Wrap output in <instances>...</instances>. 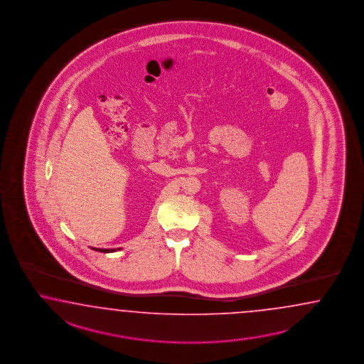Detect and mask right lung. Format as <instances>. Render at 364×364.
<instances>
[{
    "label": "right lung",
    "instance_id": "1",
    "mask_svg": "<svg viewBox=\"0 0 364 364\" xmlns=\"http://www.w3.org/2000/svg\"><path fill=\"white\" fill-rule=\"evenodd\" d=\"M95 250H98V249H95ZM99 252H103V253H108V252H115V249H99Z\"/></svg>",
    "mask_w": 364,
    "mask_h": 364
}]
</instances>
